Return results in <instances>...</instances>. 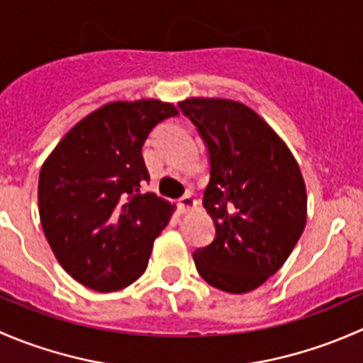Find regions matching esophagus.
I'll list each match as a JSON object with an SVG mask.
<instances>
[{
    "label": "esophagus",
    "instance_id": "esophagus-1",
    "mask_svg": "<svg viewBox=\"0 0 363 363\" xmlns=\"http://www.w3.org/2000/svg\"><path fill=\"white\" fill-rule=\"evenodd\" d=\"M179 208H181V212H188L189 208H193L196 205L195 200H193V196L189 195V193H186V195H182L181 199H179Z\"/></svg>",
    "mask_w": 363,
    "mask_h": 363
}]
</instances>
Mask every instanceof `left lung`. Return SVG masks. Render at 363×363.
Instances as JSON below:
<instances>
[{"mask_svg":"<svg viewBox=\"0 0 363 363\" xmlns=\"http://www.w3.org/2000/svg\"><path fill=\"white\" fill-rule=\"evenodd\" d=\"M179 107L211 160L203 207L216 237L193 252L196 270L218 290L247 294L283 267L303 232L307 195L298 163L276 131L239 101L188 98Z\"/></svg>","mask_w":363,"mask_h":363,"instance_id":"left-lung-1","label":"left lung"}]
</instances>
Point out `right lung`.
<instances>
[{
	"instance_id": "1",
	"label": "right lung",
	"mask_w": 363,
	"mask_h": 363,
	"mask_svg": "<svg viewBox=\"0 0 363 363\" xmlns=\"http://www.w3.org/2000/svg\"><path fill=\"white\" fill-rule=\"evenodd\" d=\"M179 113L160 100L112 101L61 138L38 179V211L65 270L94 291L123 290L147 269L174 205L140 193L142 147L152 128Z\"/></svg>"
}]
</instances>
